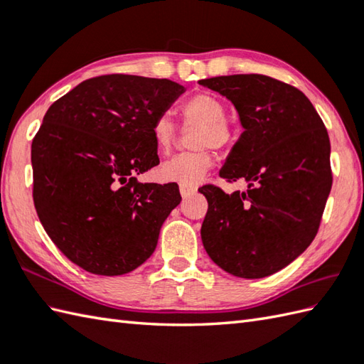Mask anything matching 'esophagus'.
Listing matches in <instances>:
<instances>
[{"label":"esophagus","mask_w":364,"mask_h":364,"mask_svg":"<svg viewBox=\"0 0 364 364\" xmlns=\"http://www.w3.org/2000/svg\"><path fill=\"white\" fill-rule=\"evenodd\" d=\"M196 191H197V186H194V184H184V183L180 184V192L183 197H189L194 194Z\"/></svg>","instance_id":"esophagus-1"}]
</instances>
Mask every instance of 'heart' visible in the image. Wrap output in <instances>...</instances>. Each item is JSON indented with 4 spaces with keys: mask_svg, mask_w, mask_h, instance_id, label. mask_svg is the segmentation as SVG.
I'll use <instances>...</instances> for the list:
<instances>
[{
    "mask_svg": "<svg viewBox=\"0 0 364 364\" xmlns=\"http://www.w3.org/2000/svg\"><path fill=\"white\" fill-rule=\"evenodd\" d=\"M183 115L189 123H197L194 146L202 149L186 153H178L161 166L159 173L167 181L194 184L213 166V154L206 146L222 149L230 142V128L225 123L227 107L218 97L198 94L183 105ZM151 136L159 153L172 149L175 139V123L168 112L159 114L151 125Z\"/></svg>",
    "mask_w": 364,
    "mask_h": 364,
    "instance_id": "obj_1",
    "label": "heart"
}]
</instances>
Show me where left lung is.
Returning a JSON list of instances; mask_svg holds the SVG:
<instances>
[{
  "mask_svg": "<svg viewBox=\"0 0 364 364\" xmlns=\"http://www.w3.org/2000/svg\"><path fill=\"white\" fill-rule=\"evenodd\" d=\"M236 107L244 128L220 178L247 191L198 189L208 200L202 241L225 272L262 278L286 267L318 233L331 189L330 139L304 92L264 75L198 81Z\"/></svg>",
  "mask_w": 364,
  "mask_h": 364,
  "instance_id": "left-lung-1",
  "label": "left lung"
}]
</instances>
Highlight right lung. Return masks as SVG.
<instances>
[{
	"label": "right lung",
	"instance_id": "right-lung-1",
	"mask_svg": "<svg viewBox=\"0 0 364 364\" xmlns=\"http://www.w3.org/2000/svg\"><path fill=\"white\" fill-rule=\"evenodd\" d=\"M184 90L170 80L105 75L46 111L31 145L34 206L76 266L123 275L156 249L181 196L176 183H139L136 175L159 164L151 125Z\"/></svg>",
	"mask_w": 364,
	"mask_h": 364
}]
</instances>
